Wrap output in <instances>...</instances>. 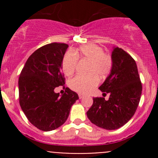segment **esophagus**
I'll return each mask as SVG.
<instances>
[{
  "label": "esophagus",
  "mask_w": 158,
  "mask_h": 158,
  "mask_svg": "<svg viewBox=\"0 0 158 158\" xmlns=\"http://www.w3.org/2000/svg\"><path fill=\"white\" fill-rule=\"evenodd\" d=\"M79 98H80V99L84 98V95H82V94H79Z\"/></svg>",
  "instance_id": "obj_1"
}]
</instances>
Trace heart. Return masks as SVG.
Instances as JSON below:
<instances>
[{
    "mask_svg": "<svg viewBox=\"0 0 158 158\" xmlns=\"http://www.w3.org/2000/svg\"><path fill=\"white\" fill-rule=\"evenodd\" d=\"M78 58L89 61L87 75L78 74L71 78L69 85L73 91L88 93L99 83V76L105 77L111 73L113 60L111 54L104 52L100 46L89 43L76 49L73 52L67 51L62 59V69L65 75L69 76L74 72Z\"/></svg>",
    "mask_w": 158,
    "mask_h": 158,
    "instance_id": "obj_1",
    "label": "heart"
}]
</instances>
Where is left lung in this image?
<instances>
[{"instance_id": "obj_1", "label": "left lung", "mask_w": 158, "mask_h": 158, "mask_svg": "<svg viewBox=\"0 0 158 158\" xmlns=\"http://www.w3.org/2000/svg\"><path fill=\"white\" fill-rule=\"evenodd\" d=\"M113 66L109 76L99 87L104 97L93 98L87 116L93 124L106 130H115L135 115L142 95V85L135 59L123 49L115 47L111 54Z\"/></svg>"}]
</instances>
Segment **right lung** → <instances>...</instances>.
<instances>
[{
	"label": "right lung",
	"mask_w": 158,
	"mask_h": 158,
	"mask_svg": "<svg viewBox=\"0 0 158 158\" xmlns=\"http://www.w3.org/2000/svg\"><path fill=\"white\" fill-rule=\"evenodd\" d=\"M69 46L52 43L37 49L19 77V102L23 113L38 129L50 131L66 121L71 106L79 99L69 88L62 96L54 89L64 86L62 59Z\"/></svg>",
	"instance_id": "add662e5"
}]
</instances>
